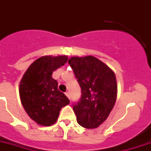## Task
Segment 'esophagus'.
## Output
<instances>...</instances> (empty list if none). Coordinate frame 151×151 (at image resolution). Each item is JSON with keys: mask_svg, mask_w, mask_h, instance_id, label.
I'll return each instance as SVG.
<instances>
[{"mask_svg": "<svg viewBox=\"0 0 151 151\" xmlns=\"http://www.w3.org/2000/svg\"><path fill=\"white\" fill-rule=\"evenodd\" d=\"M65 94H66V96H67V97H68L69 99H70V92H66V93H65Z\"/></svg>", "mask_w": 151, "mask_h": 151, "instance_id": "obj_1", "label": "esophagus"}]
</instances>
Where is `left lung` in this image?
I'll return each mask as SVG.
<instances>
[{
  "label": "left lung",
  "mask_w": 151,
  "mask_h": 151,
  "mask_svg": "<svg viewBox=\"0 0 151 151\" xmlns=\"http://www.w3.org/2000/svg\"><path fill=\"white\" fill-rule=\"evenodd\" d=\"M81 89V96L73 103L77 122L86 129H95L105 122L117 98L114 73L93 56L71 57L68 61Z\"/></svg>",
  "instance_id": "8db88e82"
}]
</instances>
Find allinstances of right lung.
<instances>
[{"mask_svg":"<svg viewBox=\"0 0 151 151\" xmlns=\"http://www.w3.org/2000/svg\"><path fill=\"white\" fill-rule=\"evenodd\" d=\"M67 60L66 55L41 57L29 66L20 81L22 106L37 124L45 126L53 124L62 107L70 103L66 95L58 89V82L52 76Z\"/></svg>","mask_w":151,"mask_h":151,"instance_id":"1","label":"right lung"}]
</instances>
